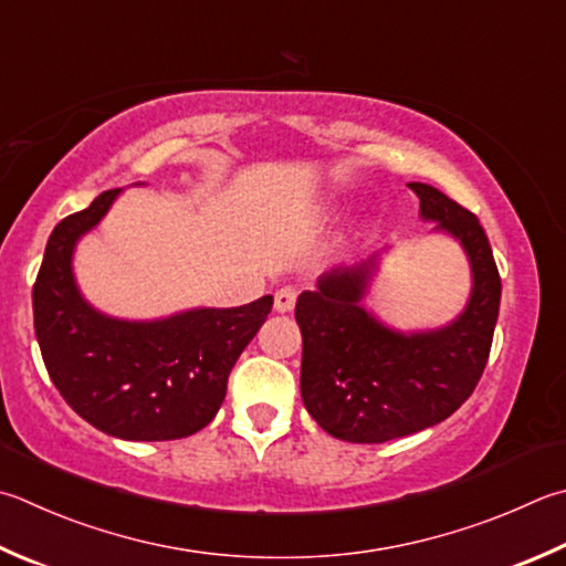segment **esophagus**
<instances>
[{
	"label": "esophagus",
	"mask_w": 566,
	"mask_h": 566,
	"mask_svg": "<svg viewBox=\"0 0 566 566\" xmlns=\"http://www.w3.org/2000/svg\"><path fill=\"white\" fill-rule=\"evenodd\" d=\"M295 301H297L295 287L285 285V287H281V291H275V297H273L275 313H291L293 307H295Z\"/></svg>",
	"instance_id": "esophagus-1"
}]
</instances>
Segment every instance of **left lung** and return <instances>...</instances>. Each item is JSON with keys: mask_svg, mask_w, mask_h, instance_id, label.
I'll return each mask as SVG.
<instances>
[{"mask_svg": "<svg viewBox=\"0 0 566 566\" xmlns=\"http://www.w3.org/2000/svg\"><path fill=\"white\" fill-rule=\"evenodd\" d=\"M409 187L421 219L463 247L471 297L449 325L399 333L361 307L377 255L335 265L301 293L303 403L319 429L349 443H384L449 419L473 394L493 345L503 285L481 221L431 185Z\"/></svg>", "mask_w": 566, "mask_h": 566, "instance_id": "obj_1", "label": "left lung"}]
</instances>
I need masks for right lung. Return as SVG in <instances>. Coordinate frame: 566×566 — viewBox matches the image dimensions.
<instances>
[{
    "label": "right lung",
    "mask_w": 566,
    "mask_h": 566,
    "mask_svg": "<svg viewBox=\"0 0 566 566\" xmlns=\"http://www.w3.org/2000/svg\"><path fill=\"white\" fill-rule=\"evenodd\" d=\"M120 189L51 231L34 283V329L61 397L81 419L125 441H175L214 419L231 367L259 333L273 295L241 307H195L159 319H117L81 295L73 249Z\"/></svg>",
    "instance_id": "right-lung-1"
}]
</instances>
